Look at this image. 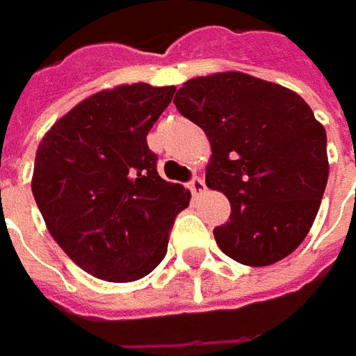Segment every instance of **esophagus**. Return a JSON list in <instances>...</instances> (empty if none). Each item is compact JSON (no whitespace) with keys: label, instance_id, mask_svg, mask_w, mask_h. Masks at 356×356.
I'll return each mask as SVG.
<instances>
[{"label":"esophagus","instance_id":"obj_1","mask_svg":"<svg viewBox=\"0 0 356 356\" xmlns=\"http://www.w3.org/2000/svg\"><path fill=\"white\" fill-rule=\"evenodd\" d=\"M188 188L192 190V194H194V196H200V194H204V192H206V184H204V180H202L200 176H194V178L190 180Z\"/></svg>","mask_w":356,"mask_h":356}]
</instances>
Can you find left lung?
Segmentation results:
<instances>
[{
    "label": "left lung",
    "mask_w": 356,
    "mask_h": 356,
    "mask_svg": "<svg viewBox=\"0 0 356 356\" xmlns=\"http://www.w3.org/2000/svg\"><path fill=\"white\" fill-rule=\"evenodd\" d=\"M176 108L206 132V184L232 206L213 229L227 257L266 267L307 238L329 178L327 132L295 90L224 71L188 79Z\"/></svg>",
    "instance_id": "1"
}]
</instances>
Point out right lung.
<instances>
[{
    "instance_id": "add662e5",
    "label": "right lung",
    "mask_w": 356,
    "mask_h": 356,
    "mask_svg": "<svg viewBox=\"0 0 356 356\" xmlns=\"http://www.w3.org/2000/svg\"><path fill=\"white\" fill-rule=\"evenodd\" d=\"M176 87L103 89L75 104L35 152L31 190L49 234L81 269L143 280L164 259L190 190L160 178L146 136Z\"/></svg>"
}]
</instances>
